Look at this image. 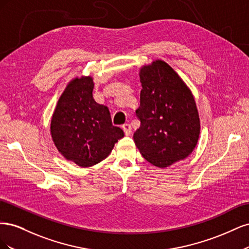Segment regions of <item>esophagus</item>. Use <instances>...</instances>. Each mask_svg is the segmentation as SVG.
<instances>
[{
  "mask_svg": "<svg viewBox=\"0 0 249 249\" xmlns=\"http://www.w3.org/2000/svg\"><path fill=\"white\" fill-rule=\"evenodd\" d=\"M123 130L124 132V134L126 135V136H129V135L131 134L132 132V127H131V124H124L123 125Z\"/></svg>",
  "mask_w": 249,
  "mask_h": 249,
  "instance_id": "34e87169",
  "label": "esophagus"
}]
</instances>
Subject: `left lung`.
<instances>
[{"instance_id": "8db88e82", "label": "left lung", "mask_w": 249, "mask_h": 249, "mask_svg": "<svg viewBox=\"0 0 249 249\" xmlns=\"http://www.w3.org/2000/svg\"><path fill=\"white\" fill-rule=\"evenodd\" d=\"M139 129L135 144L146 161L164 168L184 160L196 146L200 124L194 97L166 62L156 60L140 70Z\"/></svg>"}]
</instances>
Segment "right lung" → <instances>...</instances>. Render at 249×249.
I'll return each mask as SVG.
<instances>
[{
	"label": "right lung",
	"mask_w": 249,
	"mask_h": 249,
	"mask_svg": "<svg viewBox=\"0 0 249 249\" xmlns=\"http://www.w3.org/2000/svg\"><path fill=\"white\" fill-rule=\"evenodd\" d=\"M91 77L76 78L66 86L51 122V134L66 160L90 167L110 155L124 131L112 124L108 107L97 104Z\"/></svg>",
	"instance_id": "add662e5"
}]
</instances>
